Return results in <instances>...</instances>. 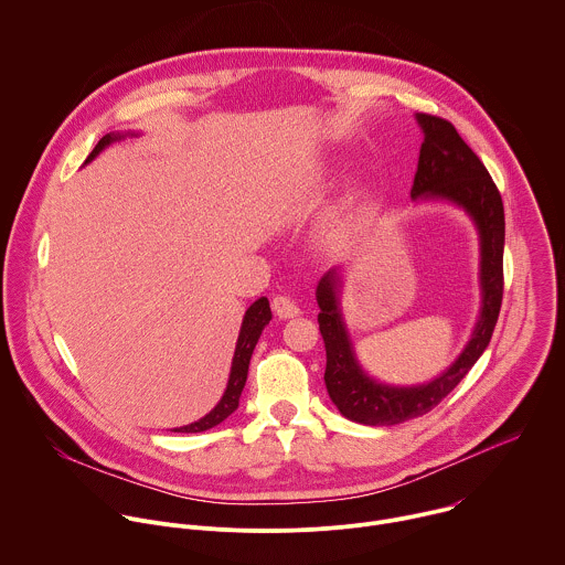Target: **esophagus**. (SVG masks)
<instances>
[{"label": "esophagus", "instance_id": "1", "mask_svg": "<svg viewBox=\"0 0 565 565\" xmlns=\"http://www.w3.org/2000/svg\"><path fill=\"white\" fill-rule=\"evenodd\" d=\"M271 309H274V313H276L280 320H289V318L300 316V307H298L291 298H287V296H276V298L271 300Z\"/></svg>", "mask_w": 565, "mask_h": 565}]
</instances>
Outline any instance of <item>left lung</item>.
Instances as JSON below:
<instances>
[{"instance_id": "obj_1", "label": "left lung", "mask_w": 565, "mask_h": 565, "mask_svg": "<svg viewBox=\"0 0 565 565\" xmlns=\"http://www.w3.org/2000/svg\"><path fill=\"white\" fill-rule=\"evenodd\" d=\"M424 135L411 199L444 201L468 214L479 234L481 307L470 340L457 360L426 384L393 386L371 377L353 349L342 316V269H329L316 289L318 324L327 349L324 384L338 411L358 424L391 426L435 408L486 351L503 294V203L479 157L463 143L455 126L430 115H415Z\"/></svg>"}]
</instances>
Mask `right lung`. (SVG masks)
Wrapping results in <instances>:
<instances>
[{
	"label": "right lung",
	"instance_id": "right-lung-1",
	"mask_svg": "<svg viewBox=\"0 0 565 565\" xmlns=\"http://www.w3.org/2000/svg\"><path fill=\"white\" fill-rule=\"evenodd\" d=\"M128 135H137V132H110L106 135L97 146L95 150L90 152V157L86 159V163H90L93 159H97V154H102L108 146L126 139ZM271 320V309H269V300L267 298H258L256 302H252V307L245 311L243 316V324H241V333H238V340H236V351H234V358H232V369H230V380H227V386H225V393L223 397L218 399V404L207 413L203 415L201 419L188 424V426H179V428H172L174 433H203V430H210L214 426H218L221 422H225L236 408H238V399H241V393L245 388V382H247V371H249V360H252V353L256 349V342L263 333V329L269 324Z\"/></svg>",
	"mask_w": 565,
	"mask_h": 565
}]
</instances>
